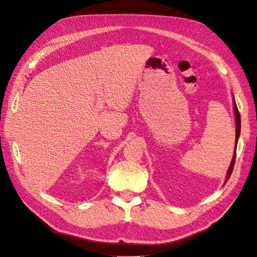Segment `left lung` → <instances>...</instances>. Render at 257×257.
Masks as SVG:
<instances>
[{"mask_svg": "<svg viewBox=\"0 0 257 257\" xmlns=\"http://www.w3.org/2000/svg\"><path fill=\"white\" fill-rule=\"evenodd\" d=\"M234 112H235V119H236V146H237V143H238V139H239V136H240V114H239V111H238V107H237V104H236V101H235V98H234ZM235 160H236V147H235V152H234V156H233V159H231V162H230V165L228 168V171H227V175H226V180L225 183L228 180V178L230 177L231 175V172H233V169H234V164H235Z\"/></svg>", "mask_w": 257, "mask_h": 257, "instance_id": "left-lung-1", "label": "left lung"}]
</instances>
